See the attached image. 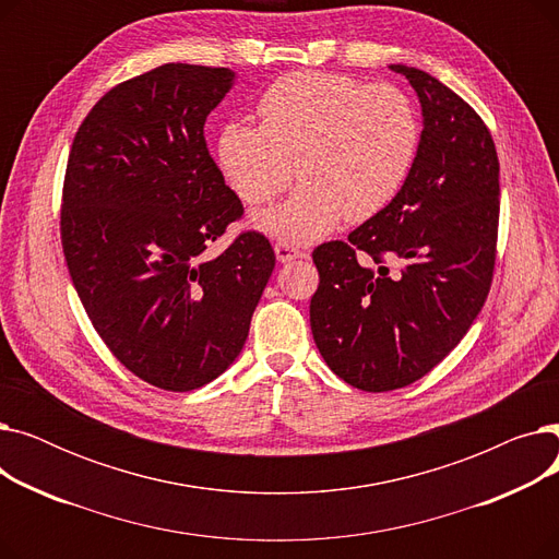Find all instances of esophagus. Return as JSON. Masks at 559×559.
<instances>
[{"mask_svg":"<svg viewBox=\"0 0 559 559\" xmlns=\"http://www.w3.org/2000/svg\"><path fill=\"white\" fill-rule=\"evenodd\" d=\"M274 253H276V260H278V262H289V260H295V258H306V255H308V253H304V251L292 247L289 242H276Z\"/></svg>","mask_w":559,"mask_h":559,"instance_id":"esophagus-1","label":"esophagus"}]
</instances>
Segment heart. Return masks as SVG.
I'll list each match as a JSON object with an SVG mask.
<instances>
[{
  "mask_svg": "<svg viewBox=\"0 0 559 559\" xmlns=\"http://www.w3.org/2000/svg\"><path fill=\"white\" fill-rule=\"evenodd\" d=\"M258 115L262 127H222L217 165L251 205L270 203L301 176L285 203L251 219L285 242H312L344 217L365 222L385 211L417 160L419 117L392 83L292 72L264 91Z\"/></svg>",
  "mask_w": 559,
  "mask_h": 559,
  "instance_id": "obj_1",
  "label": "heart"
}]
</instances>
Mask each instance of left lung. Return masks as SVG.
<instances>
[{
	"label": "left lung",
	"mask_w": 559,
	"mask_h": 559,
	"mask_svg": "<svg viewBox=\"0 0 559 559\" xmlns=\"http://www.w3.org/2000/svg\"><path fill=\"white\" fill-rule=\"evenodd\" d=\"M390 70L421 104L413 171L348 242L312 251L314 344L331 371L362 392L415 383L466 335L491 285L501 205L496 146L478 112L424 70Z\"/></svg>",
	"instance_id": "1"
}]
</instances>
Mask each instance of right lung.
Returning a JSON list of instances; mask_svg holds the SVG:
<instances>
[{
    "label": "right lung",
    "instance_id": "1",
    "mask_svg": "<svg viewBox=\"0 0 559 559\" xmlns=\"http://www.w3.org/2000/svg\"><path fill=\"white\" fill-rule=\"evenodd\" d=\"M238 79L228 68L165 63L87 112L66 171L61 238L95 331L160 390L209 385L240 356L276 255L242 233L205 255L242 203L203 138Z\"/></svg>",
    "mask_w": 559,
    "mask_h": 559
}]
</instances>
